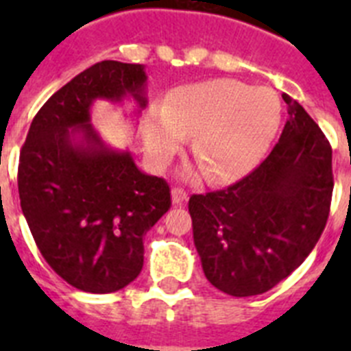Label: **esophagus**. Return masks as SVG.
Here are the masks:
<instances>
[{
  "label": "esophagus",
  "instance_id": "34e87169",
  "mask_svg": "<svg viewBox=\"0 0 351 351\" xmlns=\"http://www.w3.org/2000/svg\"><path fill=\"white\" fill-rule=\"evenodd\" d=\"M186 200H188V193H186L182 188H173V190H172V202L176 204V206H182Z\"/></svg>",
  "mask_w": 351,
  "mask_h": 351
}]
</instances>
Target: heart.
<instances>
[{"mask_svg":"<svg viewBox=\"0 0 351 351\" xmlns=\"http://www.w3.org/2000/svg\"><path fill=\"white\" fill-rule=\"evenodd\" d=\"M281 125V101L267 88H250L234 79L207 80L178 89L161 112L144 126L149 154L163 163L182 135H191V153L206 178L230 182L256 167Z\"/></svg>","mask_w":351,"mask_h":351,"instance_id":"b5f03b06","label":"heart"}]
</instances>
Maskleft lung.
I'll use <instances>...</instances> for the list:
<instances>
[{
  "mask_svg": "<svg viewBox=\"0 0 351 351\" xmlns=\"http://www.w3.org/2000/svg\"><path fill=\"white\" fill-rule=\"evenodd\" d=\"M265 160L225 190L191 195L188 209L206 278L234 297L260 295L316 246L332 200V147L302 105Z\"/></svg>",
  "mask_w": 351,
  "mask_h": 351,
  "instance_id": "obj_1",
  "label": "left lung"
}]
</instances>
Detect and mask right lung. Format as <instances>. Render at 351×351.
I'll return each instance as SVG.
<instances>
[{"label":"right lung","mask_w":351,"mask_h":351,"mask_svg":"<svg viewBox=\"0 0 351 351\" xmlns=\"http://www.w3.org/2000/svg\"><path fill=\"white\" fill-rule=\"evenodd\" d=\"M144 64L100 61L64 84L31 123L19 158V198L40 253L68 285L110 293L144 265L145 232L170 209L165 179L141 172L128 151L91 126L98 98L147 100Z\"/></svg>","instance_id":"obj_1"}]
</instances>
